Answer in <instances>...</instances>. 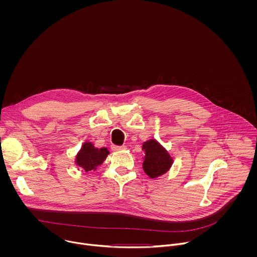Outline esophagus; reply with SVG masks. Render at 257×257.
I'll return each mask as SVG.
<instances>
[{"label":"esophagus","instance_id":"1","mask_svg":"<svg viewBox=\"0 0 257 257\" xmlns=\"http://www.w3.org/2000/svg\"><path fill=\"white\" fill-rule=\"evenodd\" d=\"M113 151H123V150H126L127 148L125 145H122V146H119V145H113L112 146Z\"/></svg>","mask_w":257,"mask_h":257}]
</instances>
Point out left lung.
I'll return each instance as SVG.
<instances>
[{"instance_id": "8db88e82", "label": "left lung", "mask_w": 257, "mask_h": 257, "mask_svg": "<svg viewBox=\"0 0 257 257\" xmlns=\"http://www.w3.org/2000/svg\"><path fill=\"white\" fill-rule=\"evenodd\" d=\"M145 153L143 161V170L150 178H158L166 174L173 164L170 154L155 139L145 141L142 145Z\"/></svg>"}]
</instances>
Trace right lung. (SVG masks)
Segmentation results:
<instances>
[{
    "instance_id": "add662e5",
    "label": "right lung",
    "mask_w": 257,
    "mask_h": 257,
    "mask_svg": "<svg viewBox=\"0 0 257 257\" xmlns=\"http://www.w3.org/2000/svg\"><path fill=\"white\" fill-rule=\"evenodd\" d=\"M109 152L106 148L96 149L91 142H84L81 146V150L76 156L75 163L81 167L85 172L94 171L96 168L103 163Z\"/></svg>"
}]
</instances>
